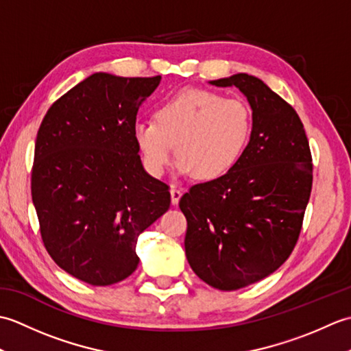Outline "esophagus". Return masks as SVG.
<instances>
[{
  "label": "esophagus",
  "mask_w": 351,
  "mask_h": 351,
  "mask_svg": "<svg viewBox=\"0 0 351 351\" xmlns=\"http://www.w3.org/2000/svg\"><path fill=\"white\" fill-rule=\"evenodd\" d=\"M182 196V190L176 189V187H171L170 190V197H171V205H178V202H180V199Z\"/></svg>",
  "instance_id": "34e87169"
}]
</instances>
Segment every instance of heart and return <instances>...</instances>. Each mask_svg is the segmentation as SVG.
Here are the masks:
<instances>
[{"label": "heart", "mask_w": 351, "mask_h": 351, "mask_svg": "<svg viewBox=\"0 0 351 351\" xmlns=\"http://www.w3.org/2000/svg\"><path fill=\"white\" fill-rule=\"evenodd\" d=\"M155 121L140 119L132 126L145 169L161 176L176 146V170L202 181L219 180L235 167L253 125L244 101L202 88H185L164 99L155 110Z\"/></svg>", "instance_id": "b5f03b06"}]
</instances>
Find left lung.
Wrapping results in <instances>:
<instances>
[{"label":"left lung","instance_id":"8db88e82","mask_svg":"<svg viewBox=\"0 0 351 351\" xmlns=\"http://www.w3.org/2000/svg\"><path fill=\"white\" fill-rule=\"evenodd\" d=\"M235 86L252 108V134L235 167L181 197L185 255L200 279L221 291L263 280L299 240L312 189V158L295 110L247 73L210 81Z\"/></svg>","mask_w":351,"mask_h":351}]
</instances>
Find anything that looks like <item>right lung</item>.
<instances>
[{"label":"right lung","instance_id":"add662e5","mask_svg":"<svg viewBox=\"0 0 351 351\" xmlns=\"http://www.w3.org/2000/svg\"><path fill=\"white\" fill-rule=\"evenodd\" d=\"M160 81L93 73L52 104L37 132L32 197L43 244L95 287L136 271L138 235L170 206L169 187L145 170L132 137Z\"/></svg>","mask_w":351,"mask_h":351}]
</instances>
